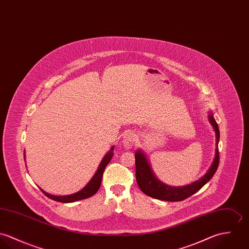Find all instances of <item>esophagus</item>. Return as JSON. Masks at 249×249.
Here are the masks:
<instances>
[{
  "instance_id": "obj_1",
  "label": "esophagus",
  "mask_w": 249,
  "mask_h": 249,
  "mask_svg": "<svg viewBox=\"0 0 249 249\" xmlns=\"http://www.w3.org/2000/svg\"><path fill=\"white\" fill-rule=\"evenodd\" d=\"M135 142H136V135L134 133L129 132L123 138V145L127 149L132 148L133 145L135 144Z\"/></svg>"
}]
</instances>
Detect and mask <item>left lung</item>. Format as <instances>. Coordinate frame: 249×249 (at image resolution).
Returning <instances> with one entry per match:
<instances>
[{
    "mask_svg": "<svg viewBox=\"0 0 249 249\" xmlns=\"http://www.w3.org/2000/svg\"><path fill=\"white\" fill-rule=\"evenodd\" d=\"M209 121L213 125L216 138H217V148H216V156L215 160L212 163L207 173L199 179L195 181L192 184L183 186V187H171L160 182L153 174L151 167L148 164V161L145 156L138 151L136 153V178L138 187L144 194L154 198L168 200V201H180L183 200L192 195L196 193L204 184H206L216 173L219 162H220V155H219V139H220V130L218 123L213 117L212 113L209 115Z\"/></svg>",
    "mask_w": 249,
    "mask_h": 249,
    "instance_id": "1",
    "label": "left lung"
}]
</instances>
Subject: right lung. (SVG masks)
<instances>
[{
    "instance_id": "1",
    "label": "right lung",
    "mask_w": 249,
    "mask_h": 249,
    "mask_svg": "<svg viewBox=\"0 0 249 249\" xmlns=\"http://www.w3.org/2000/svg\"><path fill=\"white\" fill-rule=\"evenodd\" d=\"M112 156H113V147H111L109 153H107L106 156L103 158V160H102L100 165L98 167L96 173L94 174L92 178L89 180V182L85 186V188H83L81 191H79L77 193L72 194V195H70V196H57L46 193L42 189L41 190L48 197H50L53 200H56V201H59V202H73V201H76V200H81L84 198H88L89 196H92L94 194L98 191V189L101 185V180H102L104 170H105L106 166L108 165V163L111 161Z\"/></svg>"
}]
</instances>
